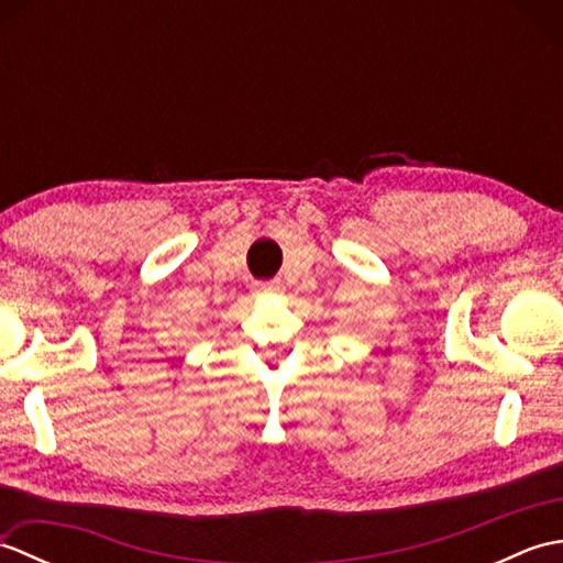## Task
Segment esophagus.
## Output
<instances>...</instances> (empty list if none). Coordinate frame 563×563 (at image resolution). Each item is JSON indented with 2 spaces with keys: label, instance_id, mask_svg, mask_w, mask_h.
I'll list each match as a JSON object with an SVG mask.
<instances>
[{
  "label": "esophagus",
  "instance_id": "34e87169",
  "mask_svg": "<svg viewBox=\"0 0 563 563\" xmlns=\"http://www.w3.org/2000/svg\"><path fill=\"white\" fill-rule=\"evenodd\" d=\"M258 292H278L280 290V280H268V283H258L256 285Z\"/></svg>",
  "mask_w": 563,
  "mask_h": 563
}]
</instances>
